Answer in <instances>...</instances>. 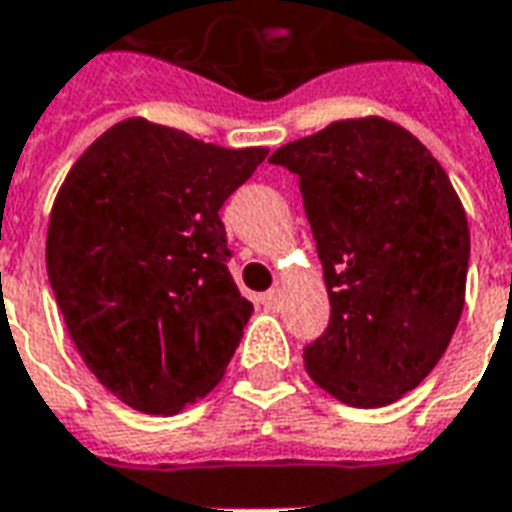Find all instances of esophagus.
<instances>
[{
	"label": "esophagus",
	"mask_w": 512,
	"mask_h": 512,
	"mask_svg": "<svg viewBox=\"0 0 512 512\" xmlns=\"http://www.w3.org/2000/svg\"><path fill=\"white\" fill-rule=\"evenodd\" d=\"M260 301L266 304L268 310H274V307H279V290H268V293L260 296Z\"/></svg>",
	"instance_id": "1"
}]
</instances>
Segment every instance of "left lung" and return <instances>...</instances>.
<instances>
[{"label":"left lung","mask_w":512,"mask_h":512,"mask_svg":"<svg viewBox=\"0 0 512 512\" xmlns=\"http://www.w3.org/2000/svg\"><path fill=\"white\" fill-rule=\"evenodd\" d=\"M271 161L299 175L332 304L304 367L345 406H389L428 378L461 321V197L417 136L378 115L334 120Z\"/></svg>","instance_id":"8db88e82"}]
</instances>
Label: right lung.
<instances>
[{"label": "right lung", "instance_id": "right-lung-1", "mask_svg": "<svg viewBox=\"0 0 512 512\" xmlns=\"http://www.w3.org/2000/svg\"><path fill=\"white\" fill-rule=\"evenodd\" d=\"M266 156L128 117L62 180L51 290L84 365L126 406L178 414L222 381L252 304L227 271L219 208Z\"/></svg>", "mask_w": 512, "mask_h": 512}]
</instances>
